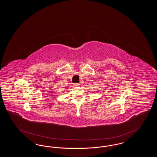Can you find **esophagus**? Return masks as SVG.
<instances>
[{
	"mask_svg": "<svg viewBox=\"0 0 157 157\" xmlns=\"http://www.w3.org/2000/svg\"><path fill=\"white\" fill-rule=\"evenodd\" d=\"M74 85L75 86H79V83H74Z\"/></svg>",
	"mask_w": 157,
	"mask_h": 157,
	"instance_id": "obj_1",
	"label": "esophagus"
}]
</instances>
